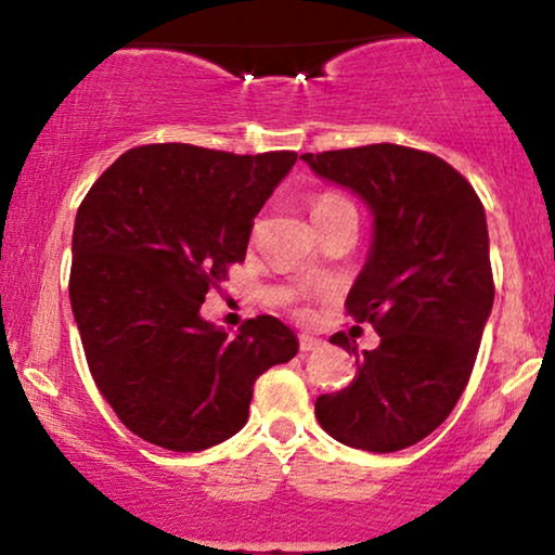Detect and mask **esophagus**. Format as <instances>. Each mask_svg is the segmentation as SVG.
<instances>
[{
	"label": "esophagus",
	"instance_id": "1",
	"mask_svg": "<svg viewBox=\"0 0 555 555\" xmlns=\"http://www.w3.org/2000/svg\"><path fill=\"white\" fill-rule=\"evenodd\" d=\"M315 349H321V339H315V336H308V334L299 336V352H315Z\"/></svg>",
	"mask_w": 555,
	"mask_h": 555
}]
</instances>
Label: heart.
<instances>
[{"instance_id":"obj_1","label":"heart","mask_w":555,"mask_h":555,"mask_svg":"<svg viewBox=\"0 0 555 555\" xmlns=\"http://www.w3.org/2000/svg\"><path fill=\"white\" fill-rule=\"evenodd\" d=\"M344 203H349V201H344V197H341V195L326 193V195H321V197H318V201L313 203V214H323V211H331V208H336V206H344Z\"/></svg>"}]
</instances>
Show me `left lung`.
Segmentation results:
<instances>
[{
	"instance_id": "8db88e82",
	"label": "left lung",
	"mask_w": 555,
	"mask_h": 555,
	"mask_svg": "<svg viewBox=\"0 0 555 555\" xmlns=\"http://www.w3.org/2000/svg\"><path fill=\"white\" fill-rule=\"evenodd\" d=\"M373 214V242L347 313L380 344L358 354L352 384L315 399L331 438L375 454L430 436L460 401L493 308L486 208L443 158L393 143L299 156Z\"/></svg>"
}]
</instances>
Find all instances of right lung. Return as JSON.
Segmentation results:
<instances>
[{"label": "right lung", "instance_id": "right-lung-1", "mask_svg": "<svg viewBox=\"0 0 555 555\" xmlns=\"http://www.w3.org/2000/svg\"><path fill=\"white\" fill-rule=\"evenodd\" d=\"M295 162V151L140 145L82 197L69 302L101 397L143 441L169 451L227 441L247 423L258 375L297 354L295 331L273 315L237 336L201 318Z\"/></svg>", "mask_w": 555, "mask_h": 555}]
</instances>
